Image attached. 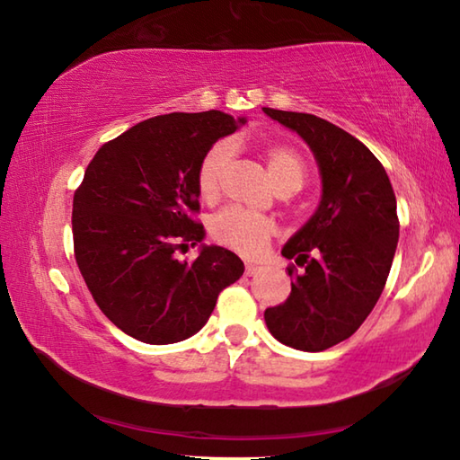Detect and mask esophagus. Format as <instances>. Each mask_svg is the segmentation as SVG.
<instances>
[{
	"mask_svg": "<svg viewBox=\"0 0 460 460\" xmlns=\"http://www.w3.org/2000/svg\"><path fill=\"white\" fill-rule=\"evenodd\" d=\"M260 270H261V268L255 266V263H245V274H247V276H255Z\"/></svg>",
	"mask_w": 460,
	"mask_h": 460,
	"instance_id": "obj_1",
	"label": "esophagus"
}]
</instances>
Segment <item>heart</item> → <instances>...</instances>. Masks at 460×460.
Masks as SVG:
<instances>
[{"label": "heart", "mask_w": 460, "mask_h": 460, "mask_svg": "<svg viewBox=\"0 0 460 460\" xmlns=\"http://www.w3.org/2000/svg\"><path fill=\"white\" fill-rule=\"evenodd\" d=\"M231 158V144L219 142L200 160L197 186L200 199L205 202H215L219 199L223 174L227 170ZM263 162H266L270 182L276 190L290 189L296 192L302 186V182H305V160L300 158V154L294 147L282 144L270 146L263 150ZM208 233H211V237L219 245L252 258V255L261 253L263 247L268 245L271 233H274V225L268 219H261V217L245 215L235 211V208H225V211L217 213L211 223H208Z\"/></svg>", "instance_id": "obj_1"}]
</instances>
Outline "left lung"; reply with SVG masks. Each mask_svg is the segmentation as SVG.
I'll list each match as a JSON object with an SVG mask.
<instances>
[{
  "instance_id": "8db88e82",
  "label": "left lung",
  "mask_w": 460,
  "mask_h": 460,
  "mask_svg": "<svg viewBox=\"0 0 460 460\" xmlns=\"http://www.w3.org/2000/svg\"><path fill=\"white\" fill-rule=\"evenodd\" d=\"M261 109L305 139L323 184L316 211L282 247L302 271L288 268L292 292L263 318L284 345L324 351L351 337L384 292L400 237L395 194L385 168L345 129L310 113Z\"/></svg>"
}]
</instances>
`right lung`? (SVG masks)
I'll use <instances>...</instances> for the list:
<instances>
[{"mask_svg":"<svg viewBox=\"0 0 460 460\" xmlns=\"http://www.w3.org/2000/svg\"><path fill=\"white\" fill-rule=\"evenodd\" d=\"M245 118L223 111L146 119L99 147L73 200L75 258L97 306L118 329L170 345L207 324L217 296L243 276L229 249L202 243L197 172ZM200 244L192 264L178 246Z\"/></svg>","mask_w":460,"mask_h":460,"instance_id":"1","label":"right lung"}]
</instances>
